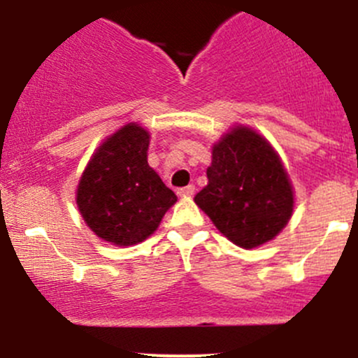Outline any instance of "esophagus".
Instances as JSON below:
<instances>
[{
  "label": "esophagus",
  "instance_id": "obj_1",
  "mask_svg": "<svg viewBox=\"0 0 358 358\" xmlns=\"http://www.w3.org/2000/svg\"><path fill=\"white\" fill-rule=\"evenodd\" d=\"M194 192H196V187L194 185H187V187H182V189H178V196L180 197H190L194 196Z\"/></svg>",
  "mask_w": 358,
  "mask_h": 358
}]
</instances>
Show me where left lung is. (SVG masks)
I'll use <instances>...</instances> for the list:
<instances>
[{
    "instance_id": "left-lung-1",
    "label": "left lung",
    "mask_w": 358,
    "mask_h": 358,
    "mask_svg": "<svg viewBox=\"0 0 358 358\" xmlns=\"http://www.w3.org/2000/svg\"><path fill=\"white\" fill-rule=\"evenodd\" d=\"M208 185L194 197L216 229L241 248L272 241L292 215V189L275 150L237 126L213 147Z\"/></svg>"
}]
</instances>
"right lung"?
<instances>
[{
    "label": "right lung",
    "mask_w": 358,
    "mask_h": 358,
    "mask_svg": "<svg viewBox=\"0 0 358 358\" xmlns=\"http://www.w3.org/2000/svg\"><path fill=\"white\" fill-rule=\"evenodd\" d=\"M149 133L126 124L100 145L78 187V208L86 225L117 246L145 241L176 202L147 162Z\"/></svg>",
    "instance_id": "right-lung-1"
}]
</instances>
